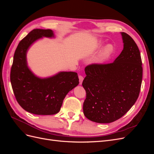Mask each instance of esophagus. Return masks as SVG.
<instances>
[{
	"mask_svg": "<svg viewBox=\"0 0 154 154\" xmlns=\"http://www.w3.org/2000/svg\"><path fill=\"white\" fill-rule=\"evenodd\" d=\"M78 78H79V83H80V85H82V82L83 80V77L82 75H79L78 76Z\"/></svg>",
	"mask_w": 154,
	"mask_h": 154,
	"instance_id": "34e87169",
	"label": "esophagus"
}]
</instances>
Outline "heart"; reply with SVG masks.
Wrapping results in <instances>:
<instances>
[{
	"mask_svg": "<svg viewBox=\"0 0 154 154\" xmlns=\"http://www.w3.org/2000/svg\"><path fill=\"white\" fill-rule=\"evenodd\" d=\"M103 46H102L101 44H100L99 45V48H101ZM113 51V47L110 45H107L106 47L103 49V52L101 53V54L100 56V60H103L105 59H106V58H108L109 56L110 55V54L112 53Z\"/></svg>",
	"mask_w": 154,
	"mask_h": 154,
	"instance_id": "heart-1",
	"label": "heart"
}]
</instances>
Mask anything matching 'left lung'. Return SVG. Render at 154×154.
<instances>
[{
    "label": "left lung",
    "instance_id": "8db88e82",
    "mask_svg": "<svg viewBox=\"0 0 154 154\" xmlns=\"http://www.w3.org/2000/svg\"><path fill=\"white\" fill-rule=\"evenodd\" d=\"M123 49L114 62L87 66L82 85L86 91L83 114L99 123L114 122L136 103L143 77L140 51L131 36L122 32Z\"/></svg>",
    "mask_w": 154,
    "mask_h": 154
}]
</instances>
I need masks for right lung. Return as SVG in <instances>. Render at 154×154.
Segmentation results:
<instances>
[{"instance_id":"add662e5","label":"right lung","mask_w":154,"mask_h":154,"mask_svg":"<svg viewBox=\"0 0 154 154\" xmlns=\"http://www.w3.org/2000/svg\"><path fill=\"white\" fill-rule=\"evenodd\" d=\"M51 29H35L18 44L13 57L10 80L17 102L27 112L37 115L58 113L67 93L79 83L78 74L61 72L53 77L40 79L27 66L26 52L35 40L53 36Z\"/></svg>"}]
</instances>
